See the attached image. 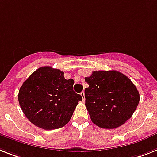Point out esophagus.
Wrapping results in <instances>:
<instances>
[{"instance_id": "1", "label": "esophagus", "mask_w": 157, "mask_h": 157, "mask_svg": "<svg viewBox=\"0 0 157 157\" xmlns=\"http://www.w3.org/2000/svg\"><path fill=\"white\" fill-rule=\"evenodd\" d=\"M80 94H81V96L82 97L83 100H85V93H84V91H82V92L80 93Z\"/></svg>"}]
</instances>
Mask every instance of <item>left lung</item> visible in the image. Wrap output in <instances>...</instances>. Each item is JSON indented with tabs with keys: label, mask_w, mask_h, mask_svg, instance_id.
I'll use <instances>...</instances> for the list:
<instances>
[{
	"label": "left lung",
	"mask_w": 157,
	"mask_h": 157,
	"mask_svg": "<svg viewBox=\"0 0 157 157\" xmlns=\"http://www.w3.org/2000/svg\"><path fill=\"white\" fill-rule=\"evenodd\" d=\"M86 105L90 117L99 128L114 129L129 120L140 102L136 86L116 71H93L85 78Z\"/></svg>",
	"instance_id": "obj_1"
}]
</instances>
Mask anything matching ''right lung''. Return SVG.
<instances>
[{
    "label": "right lung",
    "mask_w": 157,
    "mask_h": 157,
    "mask_svg": "<svg viewBox=\"0 0 157 157\" xmlns=\"http://www.w3.org/2000/svg\"><path fill=\"white\" fill-rule=\"evenodd\" d=\"M74 80L51 67H40L21 86L18 101L23 113L35 126L44 130L63 128L71 120L79 101Z\"/></svg>",
    "instance_id": "right-lung-1"
}]
</instances>
